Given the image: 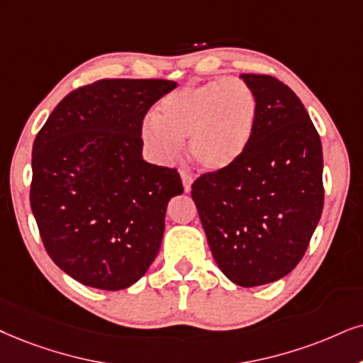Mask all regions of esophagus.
<instances>
[{"instance_id":"esophagus-1","label":"esophagus","mask_w":363,"mask_h":363,"mask_svg":"<svg viewBox=\"0 0 363 363\" xmlns=\"http://www.w3.org/2000/svg\"><path fill=\"white\" fill-rule=\"evenodd\" d=\"M181 179H182V186H184V191L189 192L191 186H192V181H194V177H192V172L187 171V169H181Z\"/></svg>"}]
</instances>
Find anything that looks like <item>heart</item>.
Wrapping results in <instances>:
<instances>
[{
	"label": "heart",
	"instance_id": "heart-1",
	"mask_svg": "<svg viewBox=\"0 0 363 363\" xmlns=\"http://www.w3.org/2000/svg\"><path fill=\"white\" fill-rule=\"evenodd\" d=\"M258 99L240 79H218L182 86L160 100L144 139L155 152L172 157L189 137V154L206 171L236 164L253 139Z\"/></svg>",
	"mask_w": 363,
	"mask_h": 363
}]
</instances>
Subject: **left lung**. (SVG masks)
<instances>
[{
    "label": "left lung",
    "instance_id": "left-lung-1",
    "mask_svg": "<svg viewBox=\"0 0 363 363\" xmlns=\"http://www.w3.org/2000/svg\"><path fill=\"white\" fill-rule=\"evenodd\" d=\"M258 99L245 155L206 172L191 196L219 269L240 286L286 277L303 258L323 211L322 140L295 91L272 75L242 73Z\"/></svg>",
    "mask_w": 363,
    "mask_h": 363
}]
</instances>
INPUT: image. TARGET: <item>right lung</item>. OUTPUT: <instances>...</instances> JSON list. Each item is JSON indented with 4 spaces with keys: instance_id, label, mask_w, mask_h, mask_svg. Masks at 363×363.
I'll list each match as a JSON object with an SVG mask.
<instances>
[{
    "instance_id": "add662e5",
    "label": "right lung",
    "mask_w": 363,
    "mask_h": 363,
    "mask_svg": "<svg viewBox=\"0 0 363 363\" xmlns=\"http://www.w3.org/2000/svg\"><path fill=\"white\" fill-rule=\"evenodd\" d=\"M177 86L166 79H104L60 102L35 137L30 204L53 263L86 286L116 291L159 253L177 169L142 159L149 108Z\"/></svg>"
}]
</instances>
